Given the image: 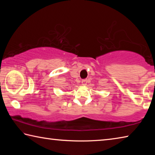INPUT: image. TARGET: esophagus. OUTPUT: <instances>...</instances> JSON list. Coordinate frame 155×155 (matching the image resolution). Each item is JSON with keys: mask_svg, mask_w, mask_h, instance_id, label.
Segmentation results:
<instances>
[{"mask_svg": "<svg viewBox=\"0 0 155 155\" xmlns=\"http://www.w3.org/2000/svg\"><path fill=\"white\" fill-rule=\"evenodd\" d=\"M87 79H85V80H83L82 81L83 85H86V84H87Z\"/></svg>", "mask_w": 155, "mask_h": 155, "instance_id": "obj_1", "label": "esophagus"}]
</instances>
